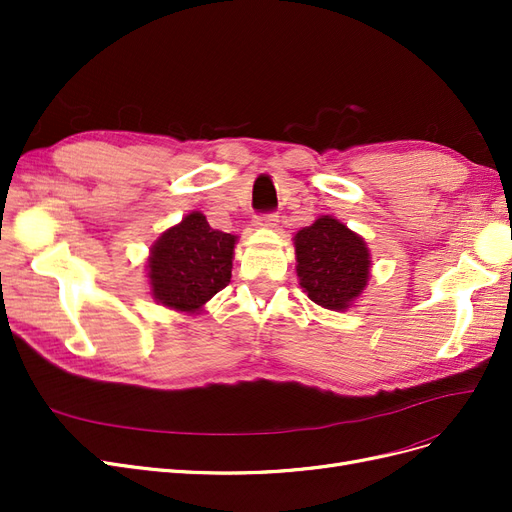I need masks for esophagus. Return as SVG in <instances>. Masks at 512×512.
Listing matches in <instances>:
<instances>
[{
  "label": "esophagus",
  "mask_w": 512,
  "mask_h": 512,
  "mask_svg": "<svg viewBox=\"0 0 512 512\" xmlns=\"http://www.w3.org/2000/svg\"><path fill=\"white\" fill-rule=\"evenodd\" d=\"M277 222H280V220H277L275 213H267V215H258V218L254 220V226L269 230V228H277Z\"/></svg>",
  "instance_id": "34e87169"
}]
</instances>
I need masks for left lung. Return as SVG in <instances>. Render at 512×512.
<instances>
[{
  "instance_id": "left-lung-1",
  "label": "left lung",
  "mask_w": 512,
  "mask_h": 512,
  "mask_svg": "<svg viewBox=\"0 0 512 512\" xmlns=\"http://www.w3.org/2000/svg\"><path fill=\"white\" fill-rule=\"evenodd\" d=\"M303 292L331 312H346L369 284L371 254L365 239L333 215H320L292 237Z\"/></svg>"
}]
</instances>
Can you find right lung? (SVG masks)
<instances>
[{"mask_svg":"<svg viewBox=\"0 0 512 512\" xmlns=\"http://www.w3.org/2000/svg\"><path fill=\"white\" fill-rule=\"evenodd\" d=\"M237 235L215 230L200 211L166 228L149 247V294L158 305L196 316L230 282Z\"/></svg>","mask_w":512,"mask_h":512,"instance_id":"1","label":"right lung"}]
</instances>
